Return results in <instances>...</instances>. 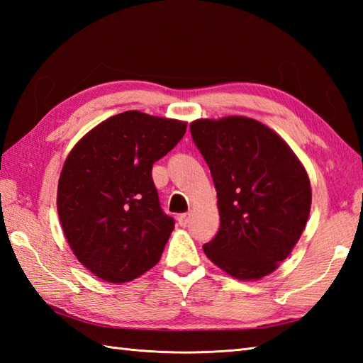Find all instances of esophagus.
Segmentation results:
<instances>
[{"label": "esophagus", "instance_id": "obj_1", "mask_svg": "<svg viewBox=\"0 0 363 363\" xmlns=\"http://www.w3.org/2000/svg\"><path fill=\"white\" fill-rule=\"evenodd\" d=\"M189 220H190V213H182L179 215V218H177V221H179V225L182 228H186L189 225Z\"/></svg>", "mask_w": 363, "mask_h": 363}]
</instances>
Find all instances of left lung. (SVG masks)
Listing matches in <instances>:
<instances>
[{"label":"left lung","instance_id":"1","mask_svg":"<svg viewBox=\"0 0 363 363\" xmlns=\"http://www.w3.org/2000/svg\"><path fill=\"white\" fill-rule=\"evenodd\" d=\"M194 142L217 190L220 229L203 250L235 279L256 281L289 257L311 213L306 168L264 123L248 117L199 118Z\"/></svg>","mask_w":363,"mask_h":363}]
</instances>
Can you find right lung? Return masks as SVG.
I'll list each match as a JSON object with an SVG mask.
<instances>
[{"instance_id":"right-lung-1","label":"right lung","mask_w":363,"mask_h":363,"mask_svg":"<svg viewBox=\"0 0 363 363\" xmlns=\"http://www.w3.org/2000/svg\"><path fill=\"white\" fill-rule=\"evenodd\" d=\"M186 129V121L126 111L89 130L67 156L59 220L76 259L99 279L129 282L160 260L174 220L160 209L151 169Z\"/></svg>"}]
</instances>
